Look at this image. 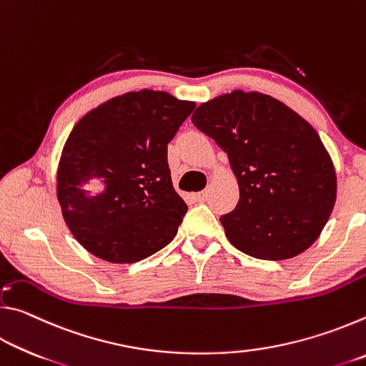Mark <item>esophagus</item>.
Segmentation results:
<instances>
[{
  "instance_id": "obj_1",
  "label": "esophagus",
  "mask_w": 366,
  "mask_h": 366,
  "mask_svg": "<svg viewBox=\"0 0 366 366\" xmlns=\"http://www.w3.org/2000/svg\"><path fill=\"white\" fill-rule=\"evenodd\" d=\"M195 197V200L197 202H207V198H208V190H203V192H198V194H195L194 195Z\"/></svg>"
}]
</instances>
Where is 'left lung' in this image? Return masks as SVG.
<instances>
[{
    "label": "left lung",
    "mask_w": 366,
    "mask_h": 366,
    "mask_svg": "<svg viewBox=\"0 0 366 366\" xmlns=\"http://www.w3.org/2000/svg\"><path fill=\"white\" fill-rule=\"evenodd\" d=\"M192 122L227 153L237 179V207L221 218L229 242L274 262L305 252L337 194L332 159L312 124L276 98L242 90L202 103Z\"/></svg>",
    "instance_id": "1"
}]
</instances>
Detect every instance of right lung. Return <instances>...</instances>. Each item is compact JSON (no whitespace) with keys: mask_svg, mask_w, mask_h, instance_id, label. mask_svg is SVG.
Listing matches in <instances>:
<instances>
[{"mask_svg":"<svg viewBox=\"0 0 366 366\" xmlns=\"http://www.w3.org/2000/svg\"><path fill=\"white\" fill-rule=\"evenodd\" d=\"M195 103L168 92H127L89 111L61 153L56 192L77 242L109 263L168 245L187 213L172 187L168 144Z\"/></svg>","mask_w":366,"mask_h":366,"instance_id":"add662e5","label":"right lung"}]
</instances>
